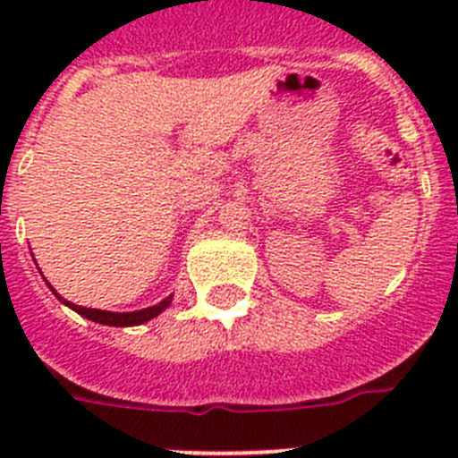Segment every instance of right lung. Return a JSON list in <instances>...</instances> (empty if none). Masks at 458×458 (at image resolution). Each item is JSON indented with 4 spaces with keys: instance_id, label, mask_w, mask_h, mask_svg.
<instances>
[{
    "instance_id": "obj_1",
    "label": "right lung",
    "mask_w": 458,
    "mask_h": 458,
    "mask_svg": "<svg viewBox=\"0 0 458 458\" xmlns=\"http://www.w3.org/2000/svg\"><path fill=\"white\" fill-rule=\"evenodd\" d=\"M56 295V293H55ZM64 305H68L71 310H75L78 314H82L84 318L96 323H103V326H116V327H128V326H141V323L151 321L156 318L157 314L163 310H167L172 305V295L165 298L163 302H157V305L147 307V310H137V311H105V310H91V307H82V305H72V302L64 301L62 295H56Z\"/></svg>"
}]
</instances>
